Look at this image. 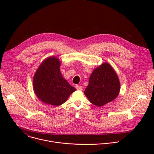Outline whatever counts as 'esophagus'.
I'll list each match as a JSON object with an SVG mask.
<instances>
[{"label": "esophagus", "mask_w": 154, "mask_h": 154, "mask_svg": "<svg viewBox=\"0 0 154 154\" xmlns=\"http://www.w3.org/2000/svg\"><path fill=\"white\" fill-rule=\"evenodd\" d=\"M75 88L77 90H82V87L81 86L77 85H75Z\"/></svg>", "instance_id": "obj_1"}]
</instances>
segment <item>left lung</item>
Segmentation results:
<instances>
[{
  "label": "left lung",
  "instance_id": "left-lung-1",
  "mask_svg": "<svg viewBox=\"0 0 154 154\" xmlns=\"http://www.w3.org/2000/svg\"><path fill=\"white\" fill-rule=\"evenodd\" d=\"M119 91L118 75L110 64L103 63L93 71L84 93L91 103L101 106L116 99Z\"/></svg>",
  "mask_w": 154,
  "mask_h": 154
}]
</instances>
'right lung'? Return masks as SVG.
Here are the masks:
<instances>
[{
  "mask_svg": "<svg viewBox=\"0 0 154 154\" xmlns=\"http://www.w3.org/2000/svg\"><path fill=\"white\" fill-rule=\"evenodd\" d=\"M58 58L49 57L40 64L33 77V89L42 102L58 106L67 100L76 90L62 76Z\"/></svg>",
  "mask_w": 154,
  "mask_h": 154,
  "instance_id": "1",
  "label": "right lung"
}]
</instances>
